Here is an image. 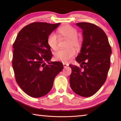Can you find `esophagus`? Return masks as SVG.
<instances>
[{"label":"esophagus","instance_id":"esophagus-1","mask_svg":"<svg viewBox=\"0 0 121 121\" xmlns=\"http://www.w3.org/2000/svg\"><path fill=\"white\" fill-rule=\"evenodd\" d=\"M63 66L65 68H67L69 65H67V64H65V63H63Z\"/></svg>","mask_w":121,"mask_h":121}]
</instances>
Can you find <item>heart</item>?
Wrapping results in <instances>:
<instances>
[{"label":"heart","mask_w":121,"mask_h":121,"mask_svg":"<svg viewBox=\"0 0 121 121\" xmlns=\"http://www.w3.org/2000/svg\"><path fill=\"white\" fill-rule=\"evenodd\" d=\"M59 36L68 39L66 45L67 49H60L56 51L55 53V58L56 60L64 63H68L75 55V50L74 48L78 49L81 45V40L78 36V31L72 26L65 25L61 26L58 30ZM59 37L53 33L48 36L47 43L53 50L58 48Z\"/></svg>","instance_id":"1"}]
</instances>
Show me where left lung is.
Masks as SVG:
<instances>
[{
  "label": "left lung",
  "instance_id": "1",
  "mask_svg": "<svg viewBox=\"0 0 121 121\" xmlns=\"http://www.w3.org/2000/svg\"><path fill=\"white\" fill-rule=\"evenodd\" d=\"M76 25L83 30V43L76 58L82 65L81 68L69 65L72 69L70 84L75 94L88 97L96 93L106 81L112 50L107 36L101 28L88 22L78 23Z\"/></svg>",
  "mask_w": 121,
  "mask_h": 121
}]
</instances>
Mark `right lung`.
Masks as SVG:
<instances>
[{
	"label": "right lung",
	"instance_id": "right-lung-1",
	"mask_svg": "<svg viewBox=\"0 0 121 121\" xmlns=\"http://www.w3.org/2000/svg\"><path fill=\"white\" fill-rule=\"evenodd\" d=\"M60 24L32 23L20 30L13 44L12 65L15 80L30 97L47 94L55 77L63 70L62 63L49 62L52 55L47 43L48 36Z\"/></svg>",
	"mask_w": 121,
	"mask_h": 121
}]
</instances>
